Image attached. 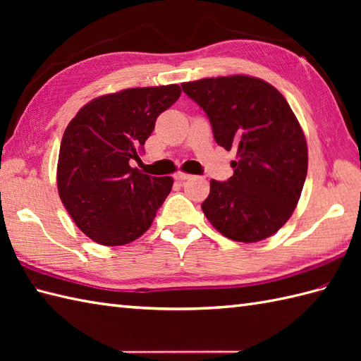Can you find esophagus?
<instances>
[{"instance_id":"34e87169","label":"esophagus","mask_w":361,"mask_h":361,"mask_svg":"<svg viewBox=\"0 0 361 361\" xmlns=\"http://www.w3.org/2000/svg\"><path fill=\"white\" fill-rule=\"evenodd\" d=\"M173 178H175L176 181H186V180L190 178V175H189V173H185V172H176V173L173 175Z\"/></svg>"}]
</instances>
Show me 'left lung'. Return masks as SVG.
Returning <instances> with one entry per match:
<instances>
[{"label": "left lung", "instance_id": "1", "mask_svg": "<svg viewBox=\"0 0 361 361\" xmlns=\"http://www.w3.org/2000/svg\"><path fill=\"white\" fill-rule=\"evenodd\" d=\"M181 88L206 113L216 142L237 150L231 178L211 180L204 216L235 242L273 235L296 208L309 163L302 128L286 97L248 75L186 82Z\"/></svg>", "mask_w": 361, "mask_h": 361}]
</instances>
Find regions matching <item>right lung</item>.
I'll return each mask as SVG.
<instances>
[{
    "mask_svg": "<svg viewBox=\"0 0 361 361\" xmlns=\"http://www.w3.org/2000/svg\"><path fill=\"white\" fill-rule=\"evenodd\" d=\"M181 94L178 85L130 88L87 104L60 144L57 188L83 234L106 247L136 240L150 228L173 185L130 161L155 128L157 118Z\"/></svg>",
    "mask_w": 361,
    "mask_h": 361,
    "instance_id": "add662e5",
    "label": "right lung"
}]
</instances>
